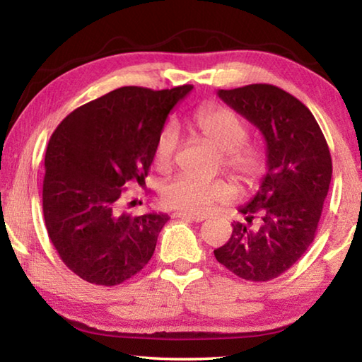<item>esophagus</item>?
I'll use <instances>...</instances> for the list:
<instances>
[{
  "mask_svg": "<svg viewBox=\"0 0 362 362\" xmlns=\"http://www.w3.org/2000/svg\"><path fill=\"white\" fill-rule=\"evenodd\" d=\"M173 217L188 220V222H203V220H204L203 216H193V214H187V212H174Z\"/></svg>",
  "mask_w": 362,
  "mask_h": 362,
  "instance_id": "1",
  "label": "esophagus"
}]
</instances>
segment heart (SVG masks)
Instances as JSON below:
<instances>
[{
  "mask_svg": "<svg viewBox=\"0 0 362 362\" xmlns=\"http://www.w3.org/2000/svg\"><path fill=\"white\" fill-rule=\"evenodd\" d=\"M188 126L203 142L220 153L222 168L243 185H254L265 174V153L246 144L249 127L235 110L220 105L201 107L192 115ZM177 145L179 136L173 127L163 129L153 151L159 170L173 168ZM231 196L233 188L225 180L203 182L189 177H177L164 188L163 201L170 209L179 212L204 214L214 203L228 201Z\"/></svg>",
  "mask_w": 362,
  "mask_h": 362,
  "instance_id": "obj_1",
  "label": "heart"
}]
</instances>
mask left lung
I'll return each mask as SVG.
<instances>
[{
  "mask_svg": "<svg viewBox=\"0 0 362 362\" xmlns=\"http://www.w3.org/2000/svg\"><path fill=\"white\" fill-rule=\"evenodd\" d=\"M217 95L262 132L267 174L254 198L238 209L246 223L233 222L228 243L214 255L243 279H274L315 240L332 179L329 146L310 110L276 86L218 89ZM254 218L261 225L250 229Z\"/></svg>",
  "mask_w": 362,
  "mask_h": 362,
  "instance_id": "obj_1",
  "label": "left lung"
}]
</instances>
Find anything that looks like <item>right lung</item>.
<instances>
[{"label":"right lung","mask_w":362,"mask_h":362,"mask_svg":"<svg viewBox=\"0 0 362 362\" xmlns=\"http://www.w3.org/2000/svg\"><path fill=\"white\" fill-rule=\"evenodd\" d=\"M192 89L124 86L76 108L54 131L42 212L49 240L81 279L121 284L151 259L169 216L122 212V189L129 182L145 185L164 122Z\"/></svg>","instance_id":"right-lung-1"}]
</instances>
